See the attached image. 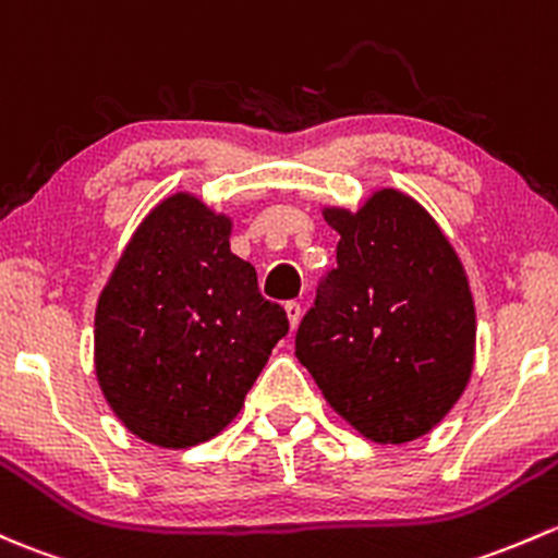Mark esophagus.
<instances>
[{
  "instance_id": "obj_1",
  "label": "esophagus",
  "mask_w": 558,
  "mask_h": 558,
  "mask_svg": "<svg viewBox=\"0 0 558 558\" xmlns=\"http://www.w3.org/2000/svg\"><path fill=\"white\" fill-rule=\"evenodd\" d=\"M286 318H289V326L291 331L299 326V320H302V304L299 302H286Z\"/></svg>"
}]
</instances>
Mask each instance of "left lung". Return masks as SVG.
I'll return each instance as SVG.
<instances>
[{"label":"left lung","mask_w":558,"mask_h":558,"mask_svg":"<svg viewBox=\"0 0 558 558\" xmlns=\"http://www.w3.org/2000/svg\"><path fill=\"white\" fill-rule=\"evenodd\" d=\"M337 269L296 331V357L333 412L377 444L425 436L460 401L476 355V307L454 248L417 201L379 190L324 208Z\"/></svg>","instance_id":"8db88e82"}]
</instances>
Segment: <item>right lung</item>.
<instances>
[{
  "instance_id": "1",
  "label": "right lung",
  "mask_w": 558,
  "mask_h": 558,
  "mask_svg": "<svg viewBox=\"0 0 558 558\" xmlns=\"http://www.w3.org/2000/svg\"><path fill=\"white\" fill-rule=\"evenodd\" d=\"M230 232V216L175 192L141 221L98 296V385L122 425L155 447L225 430L289 333Z\"/></svg>"
}]
</instances>
